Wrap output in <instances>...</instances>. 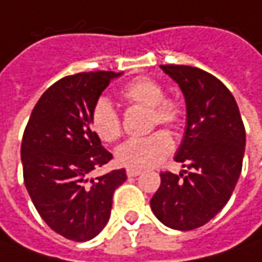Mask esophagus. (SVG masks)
I'll return each mask as SVG.
<instances>
[{
	"label": "esophagus",
	"mask_w": 262,
	"mask_h": 262,
	"mask_svg": "<svg viewBox=\"0 0 262 262\" xmlns=\"http://www.w3.org/2000/svg\"><path fill=\"white\" fill-rule=\"evenodd\" d=\"M142 172L140 169H135V168H129L127 171H126V174H127V177H138Z\"/></svg>",
	"instance_id": "34e87169"
}]
</instances>
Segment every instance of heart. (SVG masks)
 <instances>
[{
  "instance_id": "b5f03b06",
  "label": "heart",
  "mask_w": 262,
  "mask_h": 262,
  "mask_svg": "<svg viewBox=\"0 0 262 262\" xmlns=\"http://www.w3.org/2000/svg\"><path fill=\"white\" fill-rule=\"evenodd\" d=\"M120 97L127 104L148 108L150 127L157 124L178 127L184 120V105L177 98L165 97L162 85L154 78H135L120 90ZM91 127L104 142H114L122 135L120 114L105 98L95 103L91 112ZM172 149V138L165 130H157L145 138L126 140L116 150V159L123 167L143 169L161 164Z\"/></svg>"
}]
</instances>
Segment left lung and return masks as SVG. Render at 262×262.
Listing matches in <instances>:
<instances>
[{"label": "left lung", "instance_id": "left-lung-1", "mask_svg": "<svg viewBox=\"0 0 262 262\" xmlns=\"http://www.w3.org/2000/svg\"><path fill=\"white\" fill-rule=\"evenodd\" d=\"M161 68L185 97L187 127L176 161L187 169L180 176L161 172L150 209L171 229H197L221 212L235 190L245 127L233 95L212 74L187 65Z\"/></svg>", "mask_w": 262, "mask_h": 262}]
</instances>
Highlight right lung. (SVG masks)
<instances>
[{
  "label": "right lung",
  "mask_w": 262,
  "mask_h": 262,
  "mask_svg": "<svg viewBox=\"0 0 262 262\" xmlns=\"http://www.w3.org/2000/svg\"><path fill=\"white\" fill-rule=\"evenodd\" d=\"M119 75L97 71L60 78L39 98L24 129L26 188L46 225L71 241L85 242L104 229L114 190L127 178L124 169L90 178L113 158L91 129V112Z\"/></svg>",
  "instance_id": "right-lung-1"
}]
</instances>
